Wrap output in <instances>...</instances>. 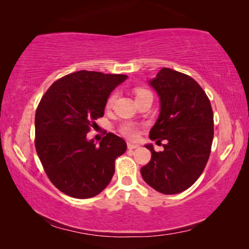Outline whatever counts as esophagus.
<instances>
[{"instance_id":"esophagus-1","label":"esophagus","mask_w":249,"mask_h":249,"mask_svg":"<svg viewBox=\"0 0 249 249\" xmlns=\"http://www.w3.org/2000/svg\"><path fill=\"white\" fill-rule=\"evenodd\" d=\"M127 148H128L129 150L136 149V148H138V145H135V144H132V142H128V144H127Z\"/></svg>"}]
</instances>
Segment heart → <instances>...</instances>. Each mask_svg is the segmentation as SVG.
Returning <instances> with one entry per match:
<instances>
[{"label": "heart", "instance_id": "obj_1", "mask_svg": "<svg viewBox=\"0 0 249 249\" xmlns=\"http://www.w3.org/2000/svg\"><path fill=\"white\" fill-rule=\"evenodd\" d=\"M134 94H135V96H136V100H138V99L142 98L144 95L151 94V93L149 90L145 89V88L137 87L134 89ZM115 99H116V93L109 94L107 100V102H105V108L107 109L111 108L113 107V104H114V102H115ZM119 130L124 137L134 141V140H136V138L138 137V135H140L141 126L133 123V122H124V123L119 127Z\"/></svg>", "mask_w": 249, "mask_h": 249}]
</instances>
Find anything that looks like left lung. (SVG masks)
I'll return each instance as SVG.
<instances>
[{
  "label": "left lung",
  "mask_w": 249,
  "mask_h": 249,
  "mask_svg": "<svg viewBox=\"0 0 249 249\" xmlns=\"http://www.w3.org/2000/svg\"><path fill=\"white\" fill-rule=\"evenodd\" d=\"M150 84L161 108L149 137L167 144L162 151L146 145L151 159L141 174L156 191L176 195L190 188L208 162L214 136L212 107L200 84L179 71L162 68Z\"/></svg>",
  "instance_id": "8db88e82"
}]
</instances>
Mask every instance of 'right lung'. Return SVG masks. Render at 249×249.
I'll list each match as a JSON object with an SVG mask.
<instances>
[{"instance_id":"obj_1","label":"right lung","mask_w":249,"mask_h":249,"mask_svg":"<svg viewBox=\"0 0 249 249\" xmlns=\"http://www.w3.org/2000/svg\"><path fill=\"white\" fill-rule=\"evenodd\" d=\"M127 78L81 70L54 81L35 114V147L46 175L58 190L75 199L102 192L115 171L126 142L107 133L96 146L87 134L104 115L105 102Z\"/></svg>"}]
</instances>
